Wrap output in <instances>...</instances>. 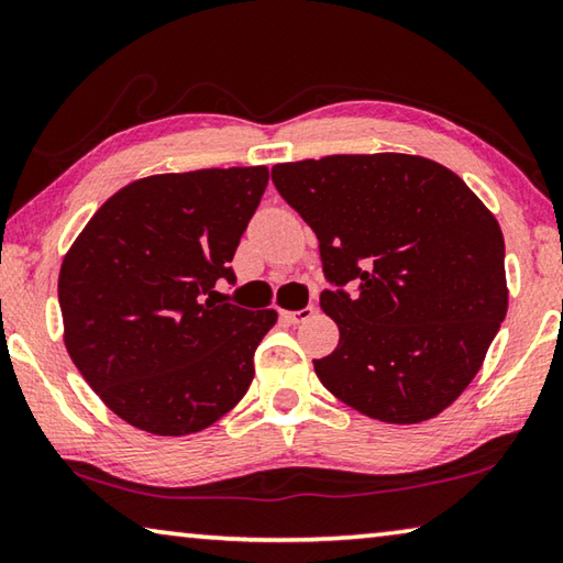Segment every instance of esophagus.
<instances>
[{
    "instance_id": "34e87169",
    "label": "esophagus",
    "mask_w": 563,
    "mask_h": 563,
    "mask_svg": "<svg viewBox=\"0 0 563 563\" xmlns=\"http://www.w3.org/2000/svg\"><path fill=\"white\" fill-rule=\"evenodd\" d=\"M312 316H316V308H312V305H308V308H302V310H283V318L292 322V325H300V322L310 320Z\"/></svg>"
}]
</instances>
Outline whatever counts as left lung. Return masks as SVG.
Masks as SVG:
<instances>
[{"mask_svg": "<svg viewBox=\"0 0 563 563\" xmlns=\"http://www.w3.org/2000/svg\"><path fill=\"white\" fill-rule=\"evenodd\" d=\"M273 184L320 243L338 322L312 360L340 402L417 424L460 397L507 318L504 235L464 180L412 154H338L273 166ZM355 279V299L341 285Z\"/></svg>", "mask_w": 563, "mask_h": 563, "instance_id": "1", "label": "left lung"}]
</instances>
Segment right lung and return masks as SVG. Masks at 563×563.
<instances>
[{
    "label": "right lung",
    "instance_id": "add662e5",
    "mask_svg": "<svg viewBox=\"0 0 563 563\" xmlns=\"http://www.w3.org/2000/svg\"><path fill=\"white\" fill-rule=\"evenodd\" d=\"M268 168L131 180L103 203L59 271L64 345L113 415L141 432H201L241 402L278 312L218 300Z\"/></svg>",
    "mask_w": 563,
    "mask_h": 563
}]
</instances>
